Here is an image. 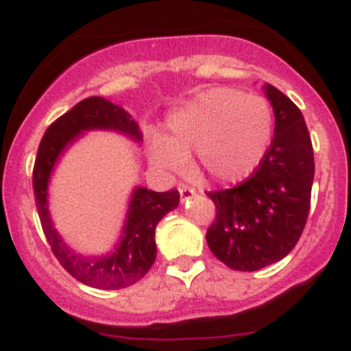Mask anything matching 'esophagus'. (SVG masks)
Returning a JSON list of instances; mask_svg holds the SVG:
<instances>
[{
    "label": "esophagus",
    "instance_id": "esophagus-1",
    "mask_svg": "<svg viewBox=\"0 0 351 351\" xmlns=\"http://www.w3.org/2000/svg\"><path fill=\"white\" fill-rule=\"evenodd\" d=\"M178 192H180V197H182V203H183V201H189V199L194 197V195H195L194 189L187 187V185H180Z\"/></svg>",
    "mask_w": 351,
    "mask_h": 351
}]
</instances>
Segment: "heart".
Masks as SVG:
<instances>
[{
    "label": "heart",
    "mask_w": 351,
    "mask_h": 351,
    "mask_svg": "<svg viewBox=\"0 0 351 351\" xmlns=\"http://www.w3.org/2000/svg\"><path fill=\"white\" fill-rule=\"evenodd\" d=\"M168 136L148 138L157 168L178 173L195 152L199 169L217 182H239L257 169L273 134L267 101L229 87L195 94L168 115Z\"/></svg>",
    "instance_id": "1"
}]
</instances>
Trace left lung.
Masks as SVG:
<instances>
[{"label": "left lung", "mask_w": 351, "mask_h": 351, "mask_svg": "<svg viewBox=\"0 0 351 351\" xmlns=\"http://www.w3.org/2000/svg\"><path fill=\"white\" fill-rule=\"evenodd\" d=\"M274 136L254 175L238 187L208 192L217 217L206 232L211 254L236 271L282 261L306 226L315 178L313 147L301 110L273 85Z\"/></svg>", "instance_id": "1"}]
</instances>
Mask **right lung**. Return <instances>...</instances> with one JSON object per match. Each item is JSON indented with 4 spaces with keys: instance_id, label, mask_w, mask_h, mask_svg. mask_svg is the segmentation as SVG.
Masks as SVG:
<instances>
[{
    "instance_id": "obj_1",
    "label": "right lung",
    "mask_w": 351,
    "mask_h": 351,
    "mask_svg": "<svg viewBox=\"0 0 351 351\" xmlns=\"http://www.w3.org/2000/svg\"><path fill=\"white\" fill-rule=\"evenodd\" d=\"M115 131L132 141L143 140L140 125L122 106L93 96L52 122L38 147L33 169V189L38 215L53 255L78 282L94 289L119 290L136 283L148 273L157 255L156 227L164 215L180 203L178 191L154 192L136 187L131 194L122 234L105 255H82L61 238L49 211V182L59 157L87 131Z\"/></svg>"
}]
</instances>
